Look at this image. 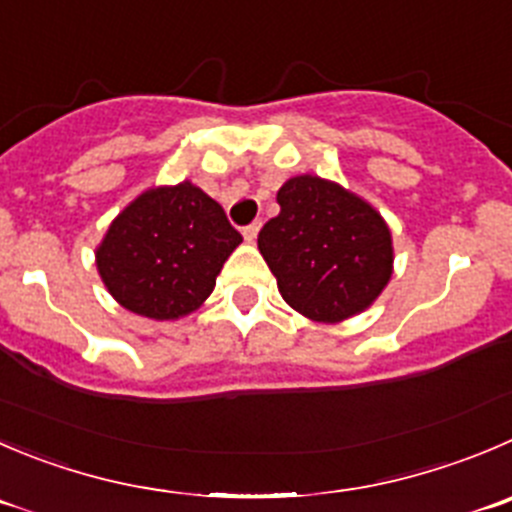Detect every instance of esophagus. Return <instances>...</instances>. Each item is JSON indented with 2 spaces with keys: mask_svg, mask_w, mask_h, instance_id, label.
Instances as JSON below:
<instances>
[{
  "mask_svg": "<svg viewBox=\"0 0 512 512\" xmlns=\"http://www.w3.org/2000/svg\"><path fill=\"white\" fill-rule=\"evenodd\" d=\"M259 231H261V221H253V223H248V226L243 228V238H246L248 243H251V241H256V236H259Z\"/></svg>",
  "mask_w": 512,
  "mask_h": 512,
  "instance_id": "34e87169",
  "label": "esophagus"
}]
</instances>
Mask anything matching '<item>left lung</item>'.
I'll list each match as a JSON object with an SVG mask.
<instances>
[{
  "mask_svg": "<svg viewBox=\"0 0 512 512\" xmlns=\"http://www.w3.org/2000/svg\"><path fill=\"white\" fill-rule=\"evenodd\" d=\"M281 211L259 233V251L291 309L337 324L367 309L392 276L384 218L339 183L296 175L276 193Z\"/></svg>",
  "mask_w": 512,
  "mask_h": 512,
  "instance_id": "8db88e82",
  "label": "left lung"
}]
</instances>
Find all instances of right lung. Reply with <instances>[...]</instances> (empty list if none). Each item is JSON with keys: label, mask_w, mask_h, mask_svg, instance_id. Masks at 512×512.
Returning a JSON list of instances; mask_svg holds the SVG:
<instances>
[{"label": "right lung", "mask_w": 512, "mask_h": 512, "mask_svg": "<svg viewBox=\"0 0 512 512\" xmlns=\"http://www.w3.org/2000/svg\"><path fill=\"white\" fill-rule=\"evenodd\" d=\"M211 196L183 180L150 188L107 228L95 259L102 284L133 314L168 321L196 311L241 243Z\"/></svg>", "instance_id": "right-lung-1"}]
</instances>
